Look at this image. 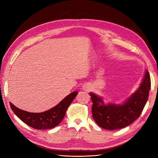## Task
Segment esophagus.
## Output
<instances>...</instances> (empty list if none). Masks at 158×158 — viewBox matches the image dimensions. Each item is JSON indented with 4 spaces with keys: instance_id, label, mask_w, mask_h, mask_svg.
Masks as SVG:
<instances>
[{
    "instance_id": "34e87169",
    "label": "esophagus",
    "mask_w": 158,
    "mask_h": 158,
    "mask_svg": "<svg viewBox=\"0 0 158 158\" xmlns=\"http://www.w3.org/2000/svg\"><path fill=\"white\" fill-rule=\"evenodd\" d=\"M83 89H84L85 91H88V90L89 89V86L88 84H85L83 86Z\"/></svg>"
}]
</instances>
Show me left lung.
<instances>
[{"instance_id":"8db88e82","label":"left lung","mask_w":158,"mask_h":158,"mask_svg":"<svg viewBox=\"0 0 158 158\" xmlns=\"http://www.w3.org/2000/svg\"><path fill=\"white\" fill-rule=\"evenodd\" d=\"M150 89V75L146 70L139 88L120 105H105L101 97L90 92L94 119L99 126L106 130H118L129 126L141 114L148 100Z\"/></svg>"}]
</instances>
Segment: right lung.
I'll list each match as a JSON object with an SVG mask.
<instances>
[{"mask_svg": "<svg viewBox=\"0 0 158 158\" xmlns=\"http://www.w3.org/2000/svg\"><path fill=\"white\" fill-rule=\"evenodd\" d=\"M78 92H73L53 108L43 113H30L18 109L10 102L12 110L23 122L36 130L52 129L62 122L67 109Z\"/></svg>", "mask_w": 158, "mask_h": 158, "instance_id": "right-lung-1", "label": "right lung"}]
</instances>
